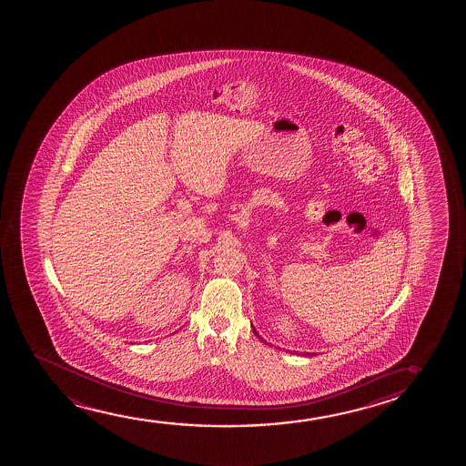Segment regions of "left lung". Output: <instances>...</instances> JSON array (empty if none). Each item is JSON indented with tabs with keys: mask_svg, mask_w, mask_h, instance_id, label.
Here are the masks:
<instances>
[{
	"mask_svg": "<svg viewBox=\"0 0 466 466\" xmlns=\"http://www.w3.org/2000/svg\"><path fill=\"white\" fill-rule=\"evenodd\" d=\"M253 332H255L256 336H258V338L261 339V336H259V334H258V331H256L255 328H253ZM262 340V339H261ZM307 355H310V353H307Z\"/></svg>",
	"mask_w": 466,
	"mask_h": 466,
	"instance_id": "1",
	"label": "left lung"
}]
</instances>
